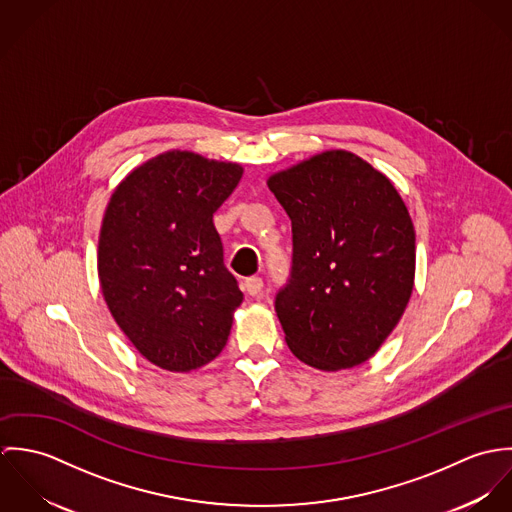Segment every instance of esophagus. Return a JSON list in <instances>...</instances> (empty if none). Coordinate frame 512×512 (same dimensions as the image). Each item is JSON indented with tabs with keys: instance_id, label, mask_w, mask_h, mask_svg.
<instances>
[{
	"instance_id": "34e87169",
	"label": "esophagus",
	"mask_w": 512,
	"mask_h": 512,
	"mask_svg": "<svg viewBox=\"0 0 512 512\" xmlns=\"http://www.w3.org/2000/svg\"><path fill=\"white\" fill-rule=\"evenodd\" d=\"M242 288H244V292L248 293V295L256 297V295H260V292H262V288H264V282H262V278H258V276H252V278H246V280H244Z\"/></svg>"
}]
</instances>
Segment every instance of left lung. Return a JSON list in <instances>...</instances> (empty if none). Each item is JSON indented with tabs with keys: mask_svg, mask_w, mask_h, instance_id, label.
<instances>
[{
	"mask_svg": "<svg viewBox=\"0 0 512 512\" xmlns=\"http://www.w3.org/2000/svg\"><path fill=\"white\" fill-rule=\"evenodd\" d=\"M292 220V272L276 313L293 355L319 370L368 361L414 288L416 232L386 175L345 149L268 179Z\"/></svg>",
	"mask_w": 512,
	"mask_h": 512,
	"instance_id": "8db88e82",
	"label": "left lung"
}]
</instances>
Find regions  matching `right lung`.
<instances>
[{
	"mask_svg": "<svg viewBox=\"0 0 512 512\" xmlns=\"http://www.w3.org/2000/svg\"><path fill=\"white\" fill-rule=\"evenodd\" d=\"M242 177L238 163L165 151L112 193L98 238L106 305L149 363L189 372L219 357L242 303L222 262L213 215Z\"/></svg>",
	"mask_w": 512,
	"mask_h": 512,
	"instance_id": "1",
	"label": "right lung"
}]
</instances>
